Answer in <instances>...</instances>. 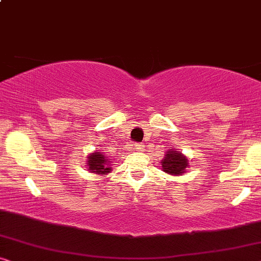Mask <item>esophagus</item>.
I'll return each instance as SVG.
<instances>
[{
  "instance_id": "1",
  "label": "esophagus",
  "mask_w": 261,
  "mask_h": 261,
  "mask_svg": "<svg viewBox=\"0 0 261 261\" xmlns=\"http://www.w3.org/2000/svg\"><path fill=\"white\" fill-rule=\"evenodd\" d=\"M144 148H145L144 144H137L134 146V149H135V151H138V152H142V151H144Z\"/></svg>"
}]
</instances>
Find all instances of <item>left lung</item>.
<instances>
[{"label":"left lung","mask_w":261,"mask_h":261,"mask_svg":"<svg viewBox=\"0 0 261 261\" xmlns=\"http://www.w3.org/2000/svg\"><path fill=\"white\" fill-rule=\"evenodd\" d=\"M163 170L170 174H181L188 167V159L177 151H167L165 158L162 160Z\"/></svg>","instance_id":"1"}]
</instances>
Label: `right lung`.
I'll return each instance as SVG.
<instances>
[{
  "label": "right lung",
  "mask_w": 261,
  "mask_h": 261,
  "mask_svg": "<svg viewBox=\"0 0 261 261\" xmlns=\"http://www.w3.org/2000/svg\"><path fill=\"white\" fill-rule=\"evenodd\" d=\"M109 160L101 152H95L88 156V170H90L91 172L97 174L108 173L112 171V167H109Z\"/></svg>",
  "instance_id": "right-lung-1"
}]
</instances>
